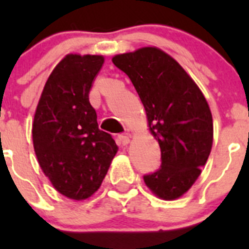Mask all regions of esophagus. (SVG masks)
Returning <instances> with one entry per match:
<instances>
[{
    "label": "esophagus",
    "instance_id": "obj_1",
    "mask_svg": "<svg viewBox=\"0 0 249 249\" xmlns=\"http://www.w3.org/2000/svg\"><path fill=\"white\" fill-rule=\"evenodd\" d=\"M129 136L127 135H121L118 136V143L121 144V146H127V144L129 143Z\"/></svg>",
    "mask_w": 249,
    "mask_h": 249
}]
</instances>
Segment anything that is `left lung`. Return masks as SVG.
<instances>
[{"label": "left lung", "instance_id": "obj_1", "mask_svg": "<svg viewBox=\"0 0 249 249\" xmlns=\"http://www.w3.org/2000/svg\"><path fill=\"white\" fill-rule=\"evenodd\" d=\"M112 62L135 86L160 144V168L144 176V183L158 198H179L197 181L212 149L208 102L184 68L160 48L116 54Z\"/></svg>", "mask_w": 249, "mask_h": 249}]
</instances>
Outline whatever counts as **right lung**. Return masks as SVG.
<instances>
[{
  "instance_id": "obj_1",
  "label": "right lung",
  "mask_w": 249,
  "mask_h": 249,
  "mask_svg": "<svg viewBox=\"0 0 249 249\" xmlns=\"http://www.w3.org/2000/svg\"><path fill=\"white\" fill-rule=\"evenodd\" d=\"M101 54L70 53L51 72L39 97L32 141L38 164L54 190L67 198H89L101 187L118 147L98 128L89 103Z\"/></svg>"
}]
</instances>
